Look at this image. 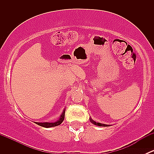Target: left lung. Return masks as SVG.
I'll use <instances>...</instances> for the list:
<instances>
[{"instance_id": "1", "label": "left lung", "mask_w": 154, "mask_h": 154, "mask_svg": "<svg viewBox=\"0 0 154 154\" xmlns=\"http://www.w3.org/2000/svg\"><path fill=\"white\" fill-rule=\"evenodd\" d=\"M89 120H90V122H91V123H92L93 125L99 126V127H109V126L108 125H104V124H101V123H99V122H94L93 119H91V118H89Z\"/></svg>"}]
</instances>
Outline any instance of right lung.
Wrapping results in <instances>:
<instances>
[{
    "instance_id": "1",
    "label": "right lung",
    "mask_w": 154,
    "mask_h": 154,
    "mask_svg": "<svg viewBox=\"0 0 154 154\" xmlns=\"http://www.w3.org/2000/svg\"><path fill=\"white\" fill-rule=\"evenodd\" d=\"M65 112H66V109H64L62 112L61 116H60L57 122H35L36 125L42 126V127H46V128H49V127H56V126H58L60 125H61L62 122L64 121L65 119Z\"/></svg>"
}]
</instances>
